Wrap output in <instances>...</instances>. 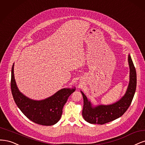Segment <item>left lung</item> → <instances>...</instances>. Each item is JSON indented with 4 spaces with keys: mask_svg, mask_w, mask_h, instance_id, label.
Listing matches in <instances>:
<instances>
[{
    "mask_svg": "<svg viewBox=\"0 0 145 145\" xmlns=\"http://www.w3.org/2000/svg\"><path fill=\"white\" fill-rule=\"evenodd\" d=\"M128 60L129 67V84L125 94L118 101L110 105L93 106L87 96L81 91L84 99L82 114L87 122L100 125L106 123L120 118L129 108L136 90L137 74L130 54H128Z\"/></svg>",
    "mask_w": 145,
    "mask_h": 145,
    "instance_id": "obj_1",
    "label": "left lung"
}]
</instances>
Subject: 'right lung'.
Segmentation results:
<instances>
[{
	"mask_svg": "<svg viewBox=\"0 0 145 145\" xmlns=\"http://www.w3.org/2000/svg\"><path fill=\"white\" fill-rule=\"evenodd\" d=\"M13 64L11 70V88L16 105L22 113L32 122L45 126L57 123L63 113V106L68 97L75 91V87L64 88L43 100L37 101L27 97L21 93L17 86L14 74Z\"/></svg>",
	"mask_w": 145,
	"mask_h": 145,
	"instance_id": "1",
	"label": "right lung"
}]
</instances>
